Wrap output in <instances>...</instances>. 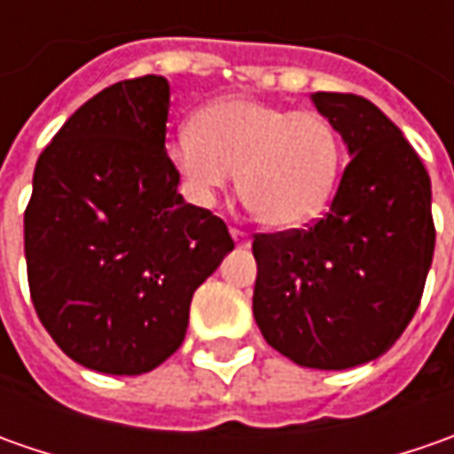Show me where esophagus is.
<instances>
[{"label": "esophagus", "mask_w": 454, "mask_h": 454, "mask_svg": "<svg viewBox=\"0 0 454 454\" xmlns=\"http://www.w3.org/2000/svg\"><path fill=\"white\" fill-rule=\"evenodd\" d=\"M230 235H232V239L237 242V247H250V235H247V232H242V230L232 227V230H230Z\"/></svg>", "instance_id": "esophagus-1"}]
</instances>
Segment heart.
<instances>
[{"instance_id":"1","label":"heart","mask_w":454,"mask_h":454,"mask_svg":"<svg viewBox=\"0 0 454 454\" xmlns=\"http://www.w3.org/2000/svg\"><path fill=\"white\" fill-rule=\"evenodd\" d=\"M166 159L200 207L235 182L253 215L295 230L331 201L340 174V136L318 111H288L254 98H224L166 144Z\"/></svg>"}]
</instances>
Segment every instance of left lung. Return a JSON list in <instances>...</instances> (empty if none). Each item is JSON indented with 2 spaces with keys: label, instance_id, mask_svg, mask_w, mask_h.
<instances>
[{
  "label": "left lung",
  "instance_id": "left-lung-1",
  "mask_svg": "<svg viewBox=\"0 0 454 454\" xmlns=\"http://www.w3.org/2000/svg\"><path fill=\"white\" fill-rule=\"evenodd\" d=\"M351 161L308 230L254 235L253 313L275 351L340 372L387 354L410 325L434 253L429 174L372 100L313 93Z\"/></svg>",
  "mask_w": 454,
  "mask_h": 454
}]
</instances>
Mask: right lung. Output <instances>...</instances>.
<instances>
[{"instance_id": "right-lung-1", "label": "right lung", "mask_w": 454, "mask_h": 454, "mask_svg": "<svg viewBox=\"0 0 454 454\" xmlns=\"http://www.w3.org/2000/svg\"><path fill=\"white\" fill-rule=\"evenodd\" d=\"M168 82L123 80L65 121L25 209L29 295L80 366L146 374L186 336L192 295L235 247L227 224L176 192Z\"/></svg>"}]
</instances>
